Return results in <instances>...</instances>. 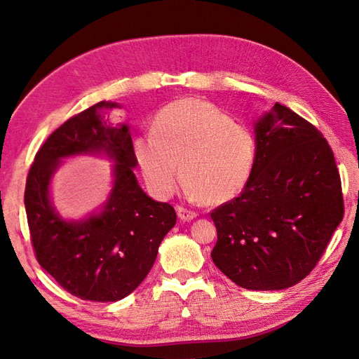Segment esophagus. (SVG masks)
I'll return each mask as SVG.
<instances>
[{"label":"esophagus","mask_w":359,"mask_h":359,"mask_svg":"<svg viewBox=\"0 0 359 359\" xmlns=\"http://www.w3.org/2000/svg\"><path fill=\"white\" fill-rule=\"evenodd\" d=\"M177 216L180 220L187 222V220H193L197 216V212L188 210V208H184V207H177Z\"/></svg>","instance_id":"esophagus-1"}]
</instances>
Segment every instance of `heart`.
Returning <instances> with one entry per match:
<instances>
[{
	"label": "heart",
	"mask_w": 359,
	"mask_h": 359,
	"mask_svg": "<svg viewBox=\"0 0 359 359\" xmlns=\"http://www.w3.org/2000/svg\"><path fill=\"white\" fill-rule=\"evenodd\" d=\"M137 163L151 191L170 196L179 177L205 205L234 199L250 179L256 140L247 126L215 104L182 98L160 109L151 134L134 142Z\"/></svg>",
	"instance_id": "heart-1"
}]
</instances>
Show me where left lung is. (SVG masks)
I'll return each mask as SVG.
<instances>
[{
  "label": "left lung",
  "mask_w": 359,
  "mask_h": 359,
  "mask_svg": "<svg viewBox=\"0 0 359 359\" xmlns=\"http://www.w3.org/2000/svg\"><path fill=\"white\" fill-rule=\"evenodd\" d=\"M256 158L239 197L211 211L212 262L248 290H284L315 269L344 216L333 151L276 103L255 123Z\"/></svg>",
  "instance_id": "left-lung-1"
}]
</instances>
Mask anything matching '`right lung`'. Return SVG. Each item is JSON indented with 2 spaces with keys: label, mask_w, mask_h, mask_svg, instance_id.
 I'll list each match as a JSON object with an SVG mask.
<instances>
[{
  "label": "right lung",
  "mask_w": 359,
  "mask_h": 359,
  "mask_svg": "<svg viewBox=\"0 0 359 359\" xmlns=\"http://www.w3.org/2000/svg\"><path fill=\"white\" fill-rule=\"evenodd\" d=\"M100 102L55 129L30 166L25 207L36 261L66 292L83 301L116 302L142 284L158 245L175 225L170 203L143 193L128 125L106 123ZM104 154L116 162L114 184L100 213L65 221L50 202V180L62 158Z\"/></svg>",
  "instance_id": "1"
}]
</instances>
